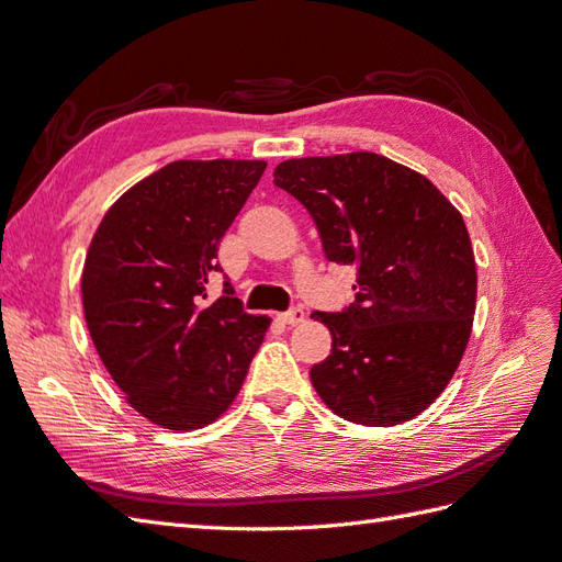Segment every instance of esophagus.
<instances>
[{"label": "esophagus", "instance_id": "esophagus-1", "mask_svg": "<svg viewBox=\"0 0 562 562\" xmlns=\"http://www.w3.org/2000/svg\"><path fill=\"white\" fill-rule=\"evenodd\" d=\"M279 321L288 323V326H297V323H302V321H304V312H302L300 307H295V310H291V312L279 314Z\"/></svg>", "mask_w": 562, "mask_h": 562}]
</instances>
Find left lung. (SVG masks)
Segmentation results:
<instances>
[{
	"label": "left lung",
	"mask_w": 562,
	"mask_h": 562,
	"mask_svg": "<svg viewBox=\"0 0 562 562\" xmlns=\"http://www.w3.org/2000/svg\"><path fill=\"white\" fill-rule=\"evenodd\" d=\"M274 184L314 217L330 262L356 265V300L314 312L333 335L310 378L321 401L363 427H394L443 394L475 312L467 225L438 187L375 151L288 159Z\"/></svg>",
	"instance_id": "8db88e82"
}]
</instances>
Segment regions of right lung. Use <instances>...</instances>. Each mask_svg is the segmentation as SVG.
Wrapping results in <instances>:
<instances>
[{
    "label": "right lung",
    "instance_id": "1",
    "mask_svg": "<svg viewBox=\"0 0 562 562\" xmlns=\"http://www.w3.org/2000/svg\"><path fill=\"white\" fill-rule=\"evenodd\" d=\"M267 164L173 161L133 184L98 225L81 274L83 316L100 361L133 411L192 431L225 415L269 316H252L225 281L206 288L217 246Z\"/></svg>",
    "mask_w": 562,
    "mask_h": 562
}]
</instances>
